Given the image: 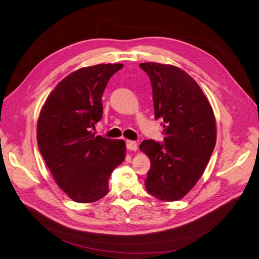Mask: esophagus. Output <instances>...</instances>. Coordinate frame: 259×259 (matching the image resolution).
I'll return each mask as SVG.
<instances>
[{
  "label": "esophagus",
  "instance_id": "34e87169",
  "mask_svg": "<svg viewBox=\"0 0 259 259\" xmlns=\"http://www.w3.org/2000/svg\"><path fill=\"white\" fill-rule=\"evenodd\" d=\"M137 143L133 142V140H126V148L131 151H136L137 150Z\"/></svg>",
  "mask_w": 259,
  "mask_h": 259
}]
</instances>
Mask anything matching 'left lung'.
I'll list each match as a JSON object with an SVG mask.
<instances>
[{
	"label": "left lung",
	"instance_id": "1",
	"mask_svg": "<svg viewBox=\"0 0 259 259\" xmlns=\"http://www.w3.org/2000/svg\"><path fill=\"white\" fill-rule=\"evenodd\" d=\"M152 86L154 117L162 119L164 143L144 140L150 159L147 191L161 201L180 200L201 178L216 144V120L198 83L178 67L144 62Z\"/></svg>",
	"mask_w": 259,
	"mask_h": 259
}]
</instances>
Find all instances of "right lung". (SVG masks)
Listing matches in <instances>:
<instances>
[{"mask_svg":"<svg viewBox=\"0 0 259 259\" xmlns=\"http://www.w3.org/2000/svg\"><path fill=\"white\" fill-rule=\"evenodd\" d=\"M122 68L96 65L70 73L50 94L38 115V149L55 182L75 202L104 198L109 177L126 155L124 140L93 133L103 117V93Z\"/></svg>","mask_w":259,"mask_h":259,"instance_id":"right-lung-1","label":"right lung"}]
</instances>
